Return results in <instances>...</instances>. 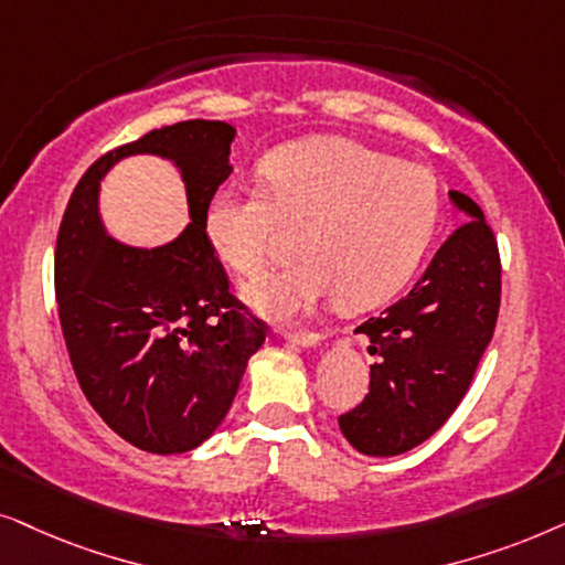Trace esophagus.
<instances>
[{"label": "esophagus", "instance_id": "1", "mask_svg": "<svg viewBox=\"0 0 565 565\" xmlns=\"http://www.w3.org/2000/svg\"><path fill=\"white\" fill-rule=\"evenodd\" d=\"M289 343L295 345H302V349H315L322 341V333H315V330H287L284 333Z\"/></svg>", "mask_w": 565, "mask_h": 565}]
</instances>
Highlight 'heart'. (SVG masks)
I'll use <instances>...</instances> for the list:
<instances>
[{"mask_svg":"<svg viewBox=\"0 0 565 565\" xmlns=\"http://www.w3.org/2000/svg\"><path fill=\"white\" fill-rule=\"evenodd\" d=\"M263 188L224 185L209 199L204 230L224 266L250 276L276 237L302 227L295 266L239 289L263 318L291 320L335 295L343 310L387 302L416 274L441 216L439 180L426 164L397 162L349 139H305L260 162Z\"/></svg>","mask_w":565,"mask_h":565,"instance_id":"obj_1","label":"heart"}]
</instances>
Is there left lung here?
I'll return each instance as SVG.
<instances>
[{"mask_svg":"<svg viewBox=\"0 0 565 565\" xmlns=\"http://www.w3.org/2000/svg\"><path fill=\"white\" fill-rule=\"evenodd\" d=\"M449 204L465 224L436 250L408 295L356 328L377 361L370 366V393L338 426L361 455H403L439 431L493 338L499 247L470 195L449 191Z\"/></svg>","mask_w":565,"mask_h":565,"instance_id":"8db88e82","label":"left lung"}]
</instances>
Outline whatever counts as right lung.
<instances>
[{
	"label": "right lung",
	"mask_w": 565,
	"mask_h": 565,
	"mask_svg": "<svg viewBox=\"0 0 565 565\" xmlns=\"http://www.w3.org/2000/svg\"><path fill=\"white\" fill-rule=\"evenodd\" d=\"M235 137L224 120H180L113 149L82 175L58 230V320L82 393L120 439L152 455L204 445L266 341L232 299L204 230ZM137 153L172 161L186 185L189 224L164 246L120 244L102 222L104 175Z\"/></svg>",
	"instance_id": "add662e5"
}]
</instances>
